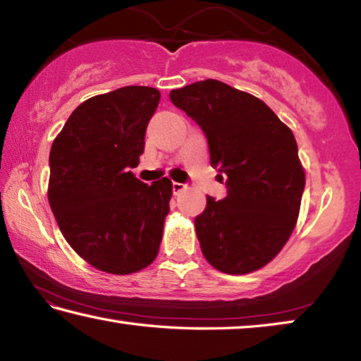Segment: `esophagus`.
I'll list each match as a JSON object with an SVG mask.
<instances>
[{
  "label": "esophagus",
  "instance_id": "esophagus-1",
  "mask_svg": "<svg viewBox=\"0 0 361 361\" xmlns=\"http://www.w3.org/2000/svg\"><path fill=\"white\" fill-rule=\"evenodd\" d=\"M172 188H173V194H180L181 191H185V189H186V185H185V183L173 181V183H172Z\"/></svg>",
  "mask_w": 361,
  "mask_h": 361
}]
</instances>
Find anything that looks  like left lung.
I'll use <instances>...</instances> for the list:
<instances>
[{"mask_svg":"<svg viewBox=\"0 0 361 361\" xmlns=\"http://www.w3.org/2000/svg\"><path fill=\"white\" fill-rule=\"evenodd\" d=\"M209 142L210 164L228 195L207 197L195 216L205 259L224 274H248L277 256L295 229L305 186L293 132L264 102L216 79L170 92Z\"/></svg>","mask_w":361,"mask_h":361,"instance_id":"1","label":"left lung"}]
</instances>
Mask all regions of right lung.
Listing matches in <instances>:
<instances>
[{"label":"right lung","mask_w":361,"mask_h":361,"mask_svg":"<svg viewBox=\"0 0 361 361\" xmlns=\"http://www.w3.org/2000/svg\"><path fill=\"white\" fill-rule=\"evenodd\" d=\"M161 92L126 85L81 103L49 154V204L66 242L89 264L126 276L149 266L162 240L172 181L135 178Z\"/></svg>","instance_id":"obj_1"}]
</instances>
